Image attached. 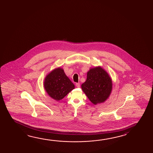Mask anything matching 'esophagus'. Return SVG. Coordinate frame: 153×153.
I'll return each instance as SVG.
<instances>
[{
    "mask_svg": "<svg viewBox=\"0 0 153 153\" xmlns=\"http://www.w3.org/2000/svg\"><path fill=\"white\" fill-rule=\"evenodd\" d=\"M76 87L77 88H79L80 87V83H76Z\"/></svg>",
    "mask_w": 153,
    "mask_h": 153,
    "instance_id": "esophagus-1",
    "label": "esophagus"
}]
</instances>
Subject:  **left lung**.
<instances>
[{"mask_svg": "<svg viewBox=\"0 0 153 153\" xmlns=\"http://www.w3.org/2000/svg\"><path fill=\"white\" fill-rule=\"evenodd\" d=\"M83 92L92 102L96 105L103 102L112 90V81L108 73L100 67L91 69L87 79L82 85Z\"/></svg>", "mask_w": 153, "mask_h": 153, "instance_id": "1", "label": "left lung"}]
</instances>
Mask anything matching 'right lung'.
Listing matches in <instances>:
<instances>
[{"label": "right lung", "instance_id": "1", "mask_svg": "<svg viewBox=\"0 0 153 153\" xmlns=\"http://www.w3.org/2000/svg\"><path fill=\"white\" fill-rule=\"evenodd\" d=\"M44 85L48 94L57 101L62 99L75 88L74 84L60 68L53 70L46 77Z\"/></svg>", "mask_w": 153, "mask_h": 153}]
</instances>
